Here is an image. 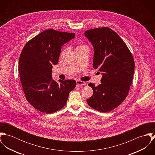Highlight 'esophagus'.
I'll return each instance as SVG.
<instances>
[{
  "label": "esophagus",
  "mask_w": 155,
  "mask_h": 155,
  "mask_svg": "<svg viewBox=\"0 0 155 155\" xmlns=\"http://www.w3.org/2000/svg\"><path fill=\"white\" fill-rule=\"evenodd\" d=\"M76 84H77V86H78V87H82V86H84V85H87V84L85 82L81 81H77Z\"/></svg>",
  "instance_id": "obj_1"
}]
</instances>
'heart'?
<instances>
[{"label": "heart", "instance_id": "1", "mask_svg": "<svg viewBox=\"0 0 155 155\" xmlns=\"http://www.w3.org/2000/svg\"><path fill=\"white\" fill-rule=\"evenodd\" d=\"M82 46H83V45H79V46H78L77 47V48H81V47H82ZM64 51H65V50H63L62 52H61V55H62V54L64 52Z\"/></svg>", "mask_w": 155, "mask_h": 155}]
</instances>
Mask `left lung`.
<instances>
[{"mask_svg":"<svg viewBox=\"0 0 155 155\" xmlns=\"http://www.w3.org/2000/svg\"><path fill=\"white\" fill-rule=\"evenodd\" d=\"M85 36L94 47V68L101 72V84L90 83L93 95L87 100L90 107L109 112L126 98L133 81L134 60L127 45L109 27L87 30Z\"/></svg>","mask_w":155,"mask_h":155,"instance_id":"obj_1","label":"left lung"}]
</instances>
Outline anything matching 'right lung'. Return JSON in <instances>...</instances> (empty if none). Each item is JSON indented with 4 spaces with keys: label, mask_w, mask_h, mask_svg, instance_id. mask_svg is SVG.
Segmentation results:
<instances>
[{
    "label": "right lung",
    "mask_w": 155,
    "mask_h": 155,
    "mask_svg": "<svg viewBox=\"0 0 155 155\" xmlns=\"http://www.w3.org/2000/svg\"><path fill=\"white\" fill-rule=\"evenodd\" d=\"M75 33L49 29L30 40L20 56L18 71L26 100L36 109L52 113L66 104L70 91L76 87L74 80L52 78V66L56 65L63 45Z\"/></svg>",
    "instance_id": "obj_1"
}]
</instances>
